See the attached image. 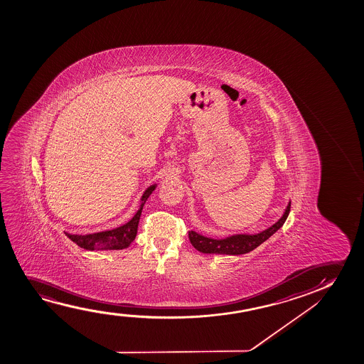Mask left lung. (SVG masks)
<instances>
[{"instance_id":"obj_1","label":"left lung","mask_w":364,"mask_h":364,"mask_svg":"<svg viewBox=\"0 0 364 364\" xmlns=\"http://www.w3.org/2000/svg\"><path fill=\"white\" fill-rule=\"evenodd\" d=\"M291 209V201L284 210L281 219L274 223L269 229L261 231L259 234L231 235L225 239H213L204 235L198 234L195 231H189V240L195 249L203 254L216 255H244L259 247V245L269 239L277 230L282 228L287 219Z\"/></svg>"}]
</instances>
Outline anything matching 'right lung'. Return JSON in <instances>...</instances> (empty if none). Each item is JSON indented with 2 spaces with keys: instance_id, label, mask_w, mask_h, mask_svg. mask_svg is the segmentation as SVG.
I'll return each mask as SVG.
<instances>
[{
  "instance_id": "right-lung-1",
  "label": "right lung",
  "mask_w": 364,
  "mask_h": 364,
  "mask_svg": "<svg viewBox=\"0 0 364 364\" xmlns=\"http://www.w3.org/2000/svg\"><path fill=\"white\" fill-rule=\"evenodd\" d=\"M156 185H151L148 189L145 190L144 194L140 199L139 210L136 214L133 216V219L128 221L123 226H119L117 229L108 230V231H102V232H95V234L88 235H72L65 234L73 242L78 245L80 247L85 250H123L127 249L136 236L138 231V224H139L140 215L141 210L144 206L145 201L148 200L150 194L154 191Z\"/></svg>"
}]
</instances>
